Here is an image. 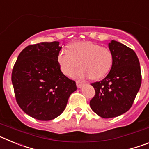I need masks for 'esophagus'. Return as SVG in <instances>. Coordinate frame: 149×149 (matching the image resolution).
<instances>
[{"instance_id": "34e87169", "label": "esophagus", "mask_w": 149, "mask_h": 149, "mask_svg": "<svg viewBox=\"0 0 149 149\" xmlns=\"http://www.w3.org/2000/svg\"><path fill=\"white\" fill-rule=\"evenodd\" d=\"M76 84H77V87L81 88V87H83V86H84V83L83 82V81H80V80H77V81H76Z\"/></svg>"}]
</instances>
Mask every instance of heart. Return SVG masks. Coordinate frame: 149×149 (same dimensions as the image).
I'll return each instance as SVG.
<instances>
[{"mask_svg": "<svg viewBox=\"0 0 149 149\" xmlns=\"http://www.w3.org/2000/svg\"><path fill=\"white\" fill-rule=\"evenodd\" d=\"M56 60L65 75L72 76L80 63L82 68L75 72V77H90L93 80H98L110 71L113 64V54L109 48L86 41L73 43L68 50L62 49Z\"/></svg>", "mask_w": 149, "mask_h": 149, "instance_id": "b5f03b06", "label": "heart"}]
</instances>
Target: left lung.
I'll return each instance as SVG.
<instances>
[{"label": "left lung", "mask_w": 149, "mask_h": 149, "mask_svg": "<svg viewBox=\"0 0 149 149\" xmlns=\"http://www.w3.org/2000/svg\"><path fill=\"white\" fill-rule=\"evenodd\" d=\"M108 46L113 64L102 81L91 84L95 95L89 102L91 109L104 119L119 116L131 108L142 82L139 62L134 50L115 40Z\"/></svg>", "instance_id": "1"}]
</instances>
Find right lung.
<instances>
[{
  "instance_id": "add662e5",
  "label": "right lung",
  "mask_w": 149,
  "mask_h": 149,
  "mask_svg": "<svg viewBox=\"0 0 149 149\" xmlns=\"http://www.w3.org/2000/svg\"><path fill=\"white\" fill-rule=\"evenodd\" d=\"M59 42L26 47L19 54L12 72L15 99L25 113L49 121L64 111L75 82L65 76L57 63Z\"/></svg>"
}]
</instances>
